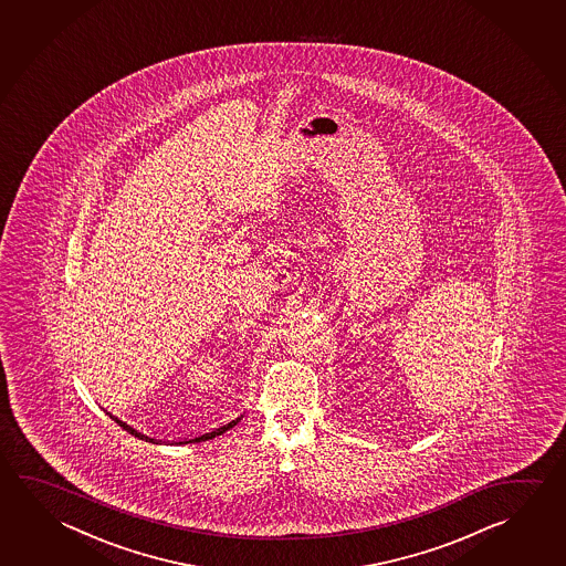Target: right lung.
Returning a JSON list of instances; mask_svg holds the SVG:
<instances>
[{"mask_svg":"<svg viewBox=\"0 0 566 566\" xmlns=\"http://www.w3.org/2000/svg\"><path fill=\"white\" fill-rule=\"evenodd\" d=\"M109 416H111V413H109ZM111 417H113V416H111ZM240 419H242V416L237 417V419H232V421H230V423H227V426L217 427V429H212V431H209V433H205V436L195 437V439H190V441H207V439H212V437L222 436V433H224V431H229V429H232V427L237 426V423H239ZM115 421H117V423H119V426L123 427V429H127V431H129L130 436L145 437V436H140V433H137V431H135V429H133V427H129V426H127V423H123V421H119V419H117V417H115Z\"/></svg>","mask_w":566,"mask_h":566,"instance_id":"1","label":"right lung"}]
</instances>
